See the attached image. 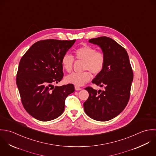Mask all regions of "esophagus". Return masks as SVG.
<instances>
[{
  "label": "esophagus",
  "mask_w": 156,
  "mask_h": 156,
  "mask_svg": "<svg viewBox=\"0 0 156 156\" xmlns=\"http://www.w3.org/2000/svg\"><path fill=\"white\" fill-rule=\"evenodd\" d=\"M75 89L76 90H81V88L78 86H75Z\"/></svg>",
  "instance_id": "1"
}]
</instances>
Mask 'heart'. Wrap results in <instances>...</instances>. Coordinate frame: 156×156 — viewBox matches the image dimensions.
<instances>
[{
	"label": "heart",
	"instance_id": "obj_1",
	"mask_svg": "<svg viewBox=\"0 0 156 156\" xmlns=\"http://www.w3.org/2000/svg\"><path fill=\"white\" fill-rule=\"evenodd\" d=\"M75 58L77 60L84 62L83 72H73L65 78V81L76 86H82L89 81L92 78L91 72L94 75L101 73L106 62L105 55L101 51H97L95 48L90 46H84L75 51ZM74 57L69 54H64L62 58V68L70 72L73 67ZM89 70V71L87 70Z\"/></svg>",
	"mask_w": 156,
	"mask_h": 156
}]
</instances>
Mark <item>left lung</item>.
Wrapping results in <instances>:
<instances>
[{
    "instance_id": "1",
    "label": "left lung",
    "mask_w": 156,
    "mask_h": 156,
    "mask_svg": "<svg viewBox=\"0 0 156 156\" xmlns=\"http://www.w3.org/2000/svg\"><path fill=\"white\" fill-rule=\"evenodd\" d=\"M89 42L99 46L105 55L102 71L92 81L105 89L97 91L91 87L85 88L89 96L83 104L84 109L94 120L106 121L117 116L126 106L133 72L126 50L114 40L104 36L90 39Z\"/></svg>"
}]
</instances>
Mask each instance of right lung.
Masks as SVG:
<instances>
[{
  "instance_id": "right-lung-1",
  "label": "right lung",
  "mask_w": 156,
  "mask_h": 156,
  "mask_svg": "<svg viewBox=\"0 0 156 156\" xmlns=\"http://www.w3.org/2000/svg\"><path fill=\"white\" fill-rule=\"evenodd\" d=\"M76 40H40L22 57L16 83L22 103L33 118L49 121L64 112L66 97L75 91L73 84L54 86L63 78L62 58Z\"/></svg>"
}]
</instances>
